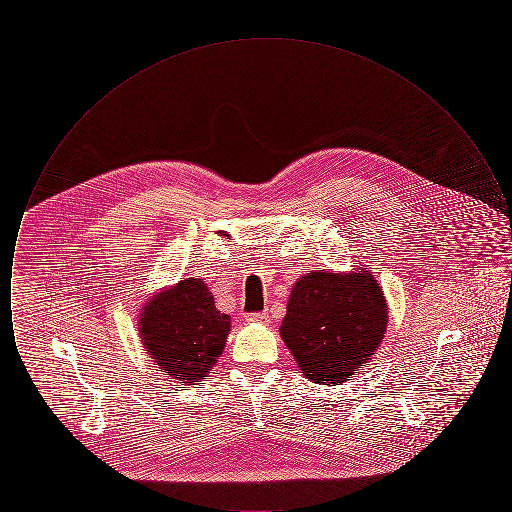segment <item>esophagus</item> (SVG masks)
<instances>
[{"instance_id":"34e87169","label":"esophagus","mask_w":512,"mask_h":512,"mask_svg":"<svg viewBox=\"0 0 512 512\" xmlns=\"http://www.w3.org/2000/svg\"><path fill=\"white\" fill-rule=\"evenodd\" d=\"M268 313H251V315H247L245 320L247 322H253V324H257V322H267Z\"/></svg>"}]
</instances>
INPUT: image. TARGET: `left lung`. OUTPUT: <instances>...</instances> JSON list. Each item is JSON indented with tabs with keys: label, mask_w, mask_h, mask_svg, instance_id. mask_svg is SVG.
Segmentation results:
<instances>
[{
	"label": "left lung",
	"mask_w": 512,
	"mask_h": 512,
	"mask_svg": "<svg viewBox=\"0 0 512 512\" xmlns=\"http://www.w3.org/2000/svg\"><path fill=\"white\" fill-rule=\"evenodd\" d=\"M388 318L370 270H309L293 284L280 336L307 380L340 386L372 361Z\"/></svg>",
	"instance_id": "left-lung-1"
}]
</instances>
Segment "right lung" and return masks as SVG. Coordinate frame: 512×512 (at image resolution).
Returning <instances> with one entry per match:
<instances>
[{"label":"right lung","mask_w":512,"mask_h":512,"mask_svg":"<svg viewBox=\"0 0 512 512\" xmlns=\"http://www.w3.org/2000/svg\"><path fill=\"white\" fill-rule=\"evenodd\" d=\"M230 324V317L215 307L207 284L192 276L147 299L138 332L163 374L182 386H195L217 365Z\"/></svg>","instance_id":"right-lung-1"}]
</instances>
